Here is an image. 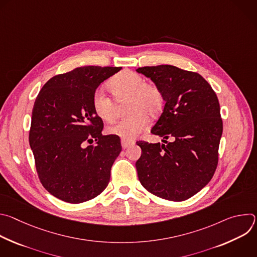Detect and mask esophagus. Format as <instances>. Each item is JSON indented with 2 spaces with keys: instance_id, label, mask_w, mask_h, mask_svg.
Returning <instances> with one entry per match:
<instances>
[{
  "instance_id": "esophagus-1",
  "label": "esophagus",
  "mask_w": 257,
  "mask_h": 257,
  "mask_svg": "<svg viewBox=\"0 0 257 257\" xmlns=\"http://www.w3.org/2000/svg\"><path fill=\"white\" fill-rule=\"evenodd\" d=\"M121 144H122V148L125 150V149H128L129 146L133 145L134 141L133 140H128V139H122L121 140Z\"/></svg>"
}]
</instances>
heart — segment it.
Segmentation results:
<instances>
[{
	"mask_svg": "<svg viewBox=\"0 0 257 257\" xmlns=\"http://www.w3.org/2000/svg\"><path fill=\"white\" fill-rule=\"evenodd\" d=\"M108 88L114 97L120 101L129 98L128 113L131 116L121 119L109 126V134L123 139H133L143 132L149 120L145 115L156 116L163 105L161 89L146 83L145 79L135 72L125 70L114 76L108 82ZM93 111L102 121L112 122L116 117V101L102 90H96L92 95Z\"/></svg>",
	"mask_w": 257,
	"mask_h": 257,
	"instance_id": "obj_1",
	"label": "heart"
}]
</instances>
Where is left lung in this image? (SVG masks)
I'll use <instances>...</instances> for the list:
<instances>
[{
    "instance_id": "left-lung-1",
    "label": "left lung",
    "mask_w": 257,
    "mask_h": 257,
    "mask_svg": "<svg viewBox=\"0 0 257 257\" xmlns=\"http://www.w3.org/2000/svg\"><path fill=\"white\" fill-rule=\"evenodd\" d=\"M136 72L162 91L165 105L152 133L167 143L137 142L142 151L135 164L138 179L161 198L186 200L207 185L216 169L223 133L217 96L195 72L172 65L142 67Z\"/></svg>"
}]
</instances>
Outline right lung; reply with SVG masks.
I'll use <instances>...</instances> for the list:
<instances>
[{
	"label": "right lung",
	"mask_w": 257,
	"mask_h": 257,
	"mask_svg": "<svg viewBox=\"0 0 257 257\" xmlns=\"http://www.w3.org/2000/svg\"><path fill=\"white\" fill-rule=\"evenodd\" d=\"M121 67L85 66L51 78L36 97L29 131L36 171L55 197L81 203L100 194L120 155L116 135H102L92 95ZM96 141L95 146L85 147Z\"/></svg>",
	"instance_id": "obj_1"
}]
</instances>
